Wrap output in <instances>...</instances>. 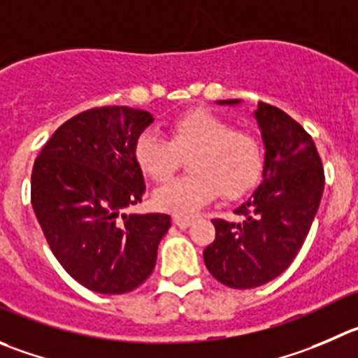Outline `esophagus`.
<instances>
[{
    "instance_id": "esophagus-1",
    "label": "esophagus",
    "mask_w": 358,
    "mask_h": 358,
    "mask_svg": "<svg viewBox=\"0 0 358 358\" xmlns=\"http://www.w3.org/2000/svg\"><path fill=\"white\" fill-rule=\"evenodd\" d=\"M173 223H176L179 228H188L189 224L193 223V217H188V216H173Z\"/></svg>"
}]
</instances>
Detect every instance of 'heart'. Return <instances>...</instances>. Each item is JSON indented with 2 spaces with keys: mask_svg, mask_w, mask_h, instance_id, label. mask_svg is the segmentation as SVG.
I'll return each instance as SVG.
<instances>
[{
  "mask_svg": "<svg viewBox=\"0 0 358 358\" xmlns=\"http://www.w3.org/2000/svg\"><path fill=\"white\" fill-rule=\"evenodd\" d=\"M170 142L145 130L134 144L138 169L156 182L166 181L181 155H188L192 173L177 177L155 192V206L186 216L217 195L237 199L253 189L264 172V152L253 134L232 124L207 108H192L169 124Z\"/></svg>",
  "mask_w": 358,
  "mask_h": 358,
  "instance_id": "1",
  "label": "heart"
}]
</instances>
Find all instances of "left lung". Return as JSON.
Masks as SVG:
<instances>
[{
    "label": "left lung",
    "mask_w": 358,
    "mask_h": 358,
    "mask_svg": "<svg viewBox=\"0 0 358 358\" xmlns=\"http://www.w3.org/2000/svg\"><path fill=\"white\" fill-rule=\"evenodd\" d=\"M255 117L265 145L264 182L236 209L239 221L213 220L216 239L203 251L210 274L239 290L262 287L290 267L325 186L315 142L295 119L264 101H258Z\"/></svg>",
    "instance_id": "obj_1"
}]
</instances>
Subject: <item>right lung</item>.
<instances>
[{
  "label": "right lung",
  "instance_id": "obj_1",
  "mask_svg": "<svg viewBox=\"0 0 358 358\" xmlns=\"http://www.w3.org/2000/svg\"><path fill=\"white\" fill-rule=\"evenodd\" d=\"M151 112L100 107L61 124L35 159L31 206L64 271L96 294L141 287L156 265L169 214H122L142 202L145 182L134 158Z\"/></svg>",
  "mask_w": 358,
  "mask_h": 358
}]
</instances>
